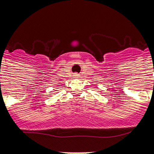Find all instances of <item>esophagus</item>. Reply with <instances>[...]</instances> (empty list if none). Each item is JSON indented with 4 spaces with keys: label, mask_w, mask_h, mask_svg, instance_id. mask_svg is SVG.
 Here are the masks:
<instances>
[{
    "label": "esophagus",
    "mask_w": 154,
    "mask_h": 154,
    "mask_svg": "<svg viewBox=\"0 0 154 154\" xmlns=\"http://www.w3.org/2000/svg\"><path fill=\"white\" fill-rule=\"evenodd\" d=\"M79 76V75L77 74V73H76V74H75V78H78Z\"/></svg>",
    "instance_id": "1"
}]
</instances>
